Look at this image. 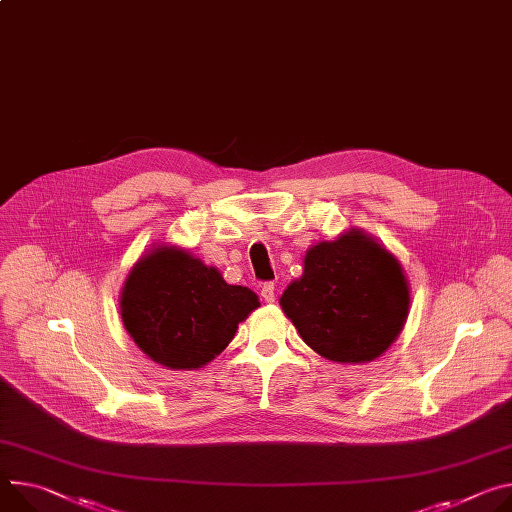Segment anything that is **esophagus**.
Listing matches in <instances>:
<instances>
[{
  "label": "esophagus",
  "instance_id": "34e87169",
  "mask_svg": "<svg viewBox=\"0 0 512 512\" xmlns=\"http://www.w3.org/2000/svg\"><path fill=\"white\" fill-rule=\"evenodd\" d=\"M261 298L265 300V302H275V286L271 284V282H265L263 286H261Z\"/></svg>",
  "mask_w": 512,
  "mask_h": 512
}]
</instances>
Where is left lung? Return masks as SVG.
Instances as JSON below:
<instances>
[{
  "label": "left lung",
  "mask_w": 512,
  "mask_h": 512,
  "mask_svg": "<svg viewBox=\"0 0 512 512\" xmlns=\"http://www.w3.org/2000/svg\"><path fill=\"white\" fill-rule=\"evenodd\" d=\"M304 343L339 363L380 357L400 335L410 304L398 259L363 230L306 251L304 273L280 298Z\"/></svg>",
  "instance_id": "8db88e82"
}]
</instances>
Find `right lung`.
I'll return each instance as SVG.
<instances>
[{"label":"right lung","mask_w":512,"mask_h":512,"mask_svg":"<svg viewBox=\"0 0 512 512\" xmlns=\"http://www.w3.org/2000/svg\"><path fill=\"white\" fill-rule=\"evenodd\" d=\"M259 298L179 247L159 245L130 269L122 322L132 341L169 369H198L220 355Z\"/></svg>","instance_id":"right-lung-1"}]
</instances>
